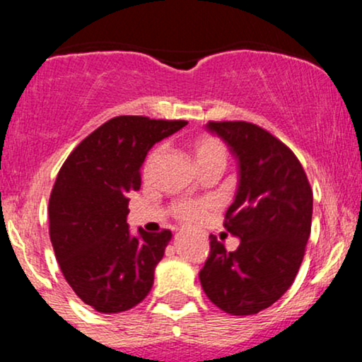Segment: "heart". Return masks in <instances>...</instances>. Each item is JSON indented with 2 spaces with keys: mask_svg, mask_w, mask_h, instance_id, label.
Segmentation results:
<instances>
[{
  "mask_svg": "<svg viewBox=\"0 0 362 362\" xmlns=\"http://www.w3.org/2000/svg\"><path fill=\"white\" fill-rule=\"evenodd\" d=\"M161 151L163 148L158 146L156 149H153L151 155L148 156L146 165H144V172H149L155 163L158 161V158L161 156ZM192 155L195 163H197L199 170L207 167V165H226V158H228V151L226 146L214 136H201L192 143ZM213 207V202L211 201H184L178 202V204L173 207V213L178 219L185 223H195L204 216L207 211Z\"/></svg>",
  "mask_w": 362,
  "mask_h": 362,
  "instance_id": "obj_1",
  "label": "heart"
}]
</instances>
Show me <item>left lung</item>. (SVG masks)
Listing matches in <instances>:
<instances>
[{
	"mask_svg": "<svg viewBox=\"0 0 362 362\" xmlns=\"http://www.w3.org/2000/svg\"><path fill=\"white\" fill-rule=\"evenodd\" d=\"M238 163V187L224 228L238 236L235 252L211 235L199 272L202 289L224 313L255 315L293 284L311 231L313 192L294 153L255 124L209 122Z\"/></svg>",
	"mask_w": 362,
	"mask_h": 362,
	"instance_id": "8db88e82",
	"label": "left lung"
}]
</instances>
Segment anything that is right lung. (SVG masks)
<instances>
[{
    "label": "right lung",
    "instance_id": "obj_1",
    "mask_svg": "<svg viewBox=\"0 0 362 362\" xmlns=\"http://www.w3.org/2000/svg\"><path fill=\"white\" fill-rule=\"evenodd\" d=\"M185 120L141 115L110 119L74 148L49 199V233L62 276L98 313L139 305L153 288L172 231L148 233L127 224L129 194L139 190L141 167L161 139Z\"/></svg>",
    "mask_w": 362,
    "mask_h": 362
}]
</instances>
